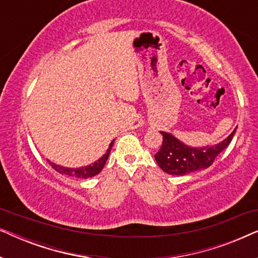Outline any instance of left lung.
Listing matches in <instances>:
<instances>
[{"mask_svg":"<svg viewBox=\"0 0 258 258\" xmlns=\"http://www.w3.org/2000/svg\"><path fill=\"white\" fill-rule=\"evenodd\" d=\"M236 128L222 142L207 147H190L172 134L160 132L163 136V142L155 155V160L162 170L170 175L183 176L203 170L210 167L215 158L230 144Z\"/></svg>","mask_w":258,"mask_h":258,"instance_id":"obj_1","label":"left lung"}]
</instances>
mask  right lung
<instances>
[{
    "instance_id": "obj_1",
    "label": "right lung",
    "mask_w": 258,
    "mask_h": 258,
    "mask_svg": "<svg viewBox=\"0 0 258 258\" xmlns=\"http://www.w3.org/2000/svg\"><path fill=\"white\" fill-rule=\"evenodd\" d=\"M114 141H111V143L109 144V148L107 149V153H105L103 156L101 158H98L96 162H94L93 164H89V165H86V167H81V168H67V167H63V165H59V164H56L54 162L49 161L48 162L50 163V165L52 168L55 169L56 171L59 172V174L62 175H68V176H73V177H76V178H89V177H93V176L100 174L102 169H103L105 162H107L108 157H109V154H110V150L112 148V144H114Z\"/></svg>"
}]
</instances>
